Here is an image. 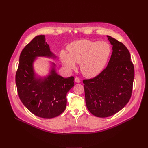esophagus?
<instances>
[{
	"instance_id": "34e87169",
	"label": "esophagus",
	"mask_w": 148,
	"mask_h": 148,
	"mask_svg": "<svg viewBox=\"0 0 148 148\" xmlns=\"http://www.w3.org/2000/svg\"><path fill=\"white\" fill-rule=\"evenodd\" d=\"M75 82L76 83H79L80 82V79H79V78H78V77H76L75 78Z\"/></svg>"
}]
</instances>
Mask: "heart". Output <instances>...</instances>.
Masks as SVG:
<instances>
[{
    "label": "heart",
    "instance_id": "heart-1",
    "mask_svg": "<svg viewBox=\"0 0 148 148\" xmlns=\"http://www.w3.org/2000/svg\"><path fill=\"white\" fill-rule=\"evenodd\" d=\"M69 53L62 51L60 58L68 69H75V63H80L83 76L93 78L100 73L105 66L111 53V47L106 42L82 39L67 46Z\"/></svg>",
    "mask_w": 148,
    "mask_h": 148
}]
</instances>
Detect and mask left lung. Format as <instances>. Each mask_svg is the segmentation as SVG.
I'll use <instances>...</instances> for the list:
<instances>
[{
    "instance_id": "left-lung-1",
    "label": "left lung",
    "mask_w": 148,
    "mask_h": 148,
    "mask_svg": "<svg viewBox=\"0 0 148 148\" xmlns=\"http://www.w3.org/2000/svg\"><path fill=\"white\" fill-rule=\"evenodd\" d=\"M107 37L113 45L108 64L97 77L83 81L87 108L99 118L116 114L129 102L134 77L129 50L121 42Z\"/></svg>"
}]
</instances>
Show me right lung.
<instances>
[{
	"instance_id": "right-lung-1",
	"label": "right lung",
	"mask_w": 148,
	"mask_h": 148,
	"mask_svg": "<svg viewBox=\"0 0 148 148\" xmlns=\"http://www.w3.org/2000/svg\"><path fill=\"white\" fill-rule=\"evenodd\" d=\"M55 58L44 35L33 38L22 51L15 75L18 97L31 113L43 118L61 114L66 106V94L74 86V77L63 78L56 73L55 63L49 76L37 77L33 63L36 57Z\"/></svg>"
}]
</instances>
